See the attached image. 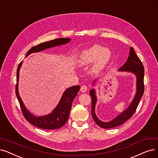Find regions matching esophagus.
<instances>
[{"label":"esophagus","mask_w":158,"mask_h":158,"mask_svg":"<svg viewBox=\"0 0 158 158\" xmlns=\"http://www.w3.org/2000/svg\"><path fill=\"white\" fill-rule=\"evenodd\" d=\"M87 89V86L84 85H82V86L81 87V88H80V91H81V93H85V92H86Z\"/></svg>","instance_id":"obj_1"}]
</instances>
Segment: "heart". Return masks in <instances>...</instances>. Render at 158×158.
<instances>
[{
	"mask_svg": "<svg viewBox=\"0 0 158 158\" xmlns=\"http://www.w3.org/2000/svg\"><path fill=\"white\" fill-rule=\"evenodd\" d=\"M111 58V52L110 49L95 45L81 50L77 59V64L80 67H85L95 61L91 71L93 73H98L108 64Z\"/></svg>",
	"mask_w": 158,
	"mask_h": 158,
	"instance_id": "1",
	"label": "heart"
}]
</instances>
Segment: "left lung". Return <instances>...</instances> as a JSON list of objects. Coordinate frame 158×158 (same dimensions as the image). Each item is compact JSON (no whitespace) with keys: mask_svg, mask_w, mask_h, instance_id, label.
<instances>
[{"mask_svg":"<svg viewBox=\"0 0 158 158\" xmlns=\"http://www.w3.org/2000/svg\"><path fill=\"white\" fill-rule=\"evenodd\" d=\"M118 71L121 72H130L133 73L136 77V93L134 98L132 100L128 108L121 113H120L115 118H113L109 122H104L97 117L95 113V106L97 101V97L96 95V91L94 89H92L89 91L90 95L91 96V114L93 120L95 123L102 128H112L118 127L123 124L128 120L135 113L139 101L143 95L144 93V69L142 62L140 59L136 55L134 49L131 47L130 48L129 56L127 62L118 69ZM97 79L93 81V85H94L97 82Z\"/></svg>","mask_w":158,"mask_h":158,"instance_id":"left-lung-1","label":"left lung"}]
</instances>
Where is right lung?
Here are the masks:
<instances>
[{
	"instance_id": "right-lung-1",
	"label": "right lung",
	"mask_w": 158,
	"mask_h": 158,
	"mask_svg": "<svg viewBox=\"0 0 158 158\" xmlns=\"http://www.w3.org/2000/svg\"><path fill=\"white\" fill-rule=\"evenodd\" d=\"M71 40L69 38H58L41 43L38 45L31 48L27 52L26 57L31 53L39 52L47 48L67 44L70 42ZM22 63L23 62L21 61L19 65H18L17 70V84L15 87V93L24 118L29 123L34 125L35 127L41 129L55 130L62 127L67 121L69 114H70L73 101L74 98L77 97L80 87L79 85H76L67 88L63 93L58 104L56 106L51 113L46 115L37 117L31 114L27 110L19 95V71L22 65Z\"/></svg>"
}]
</instances>
